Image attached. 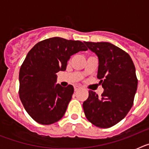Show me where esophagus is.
<instances>
[{"mask_svg": "<svg viewBox=\"0 0 149 149\" xmlns=\"http://www.w3.org/2000/svg\"><path fill=\"white\" fill-rule=\"evenodd\" d=\"M74 91H75V92H77V91L80 90V89H81V87L79 86H74Z\"/></svg>", "mask_w": 149, "mask_h": 149, "instance_id": "34e87169", "label": "esophagus"}]
</instances>
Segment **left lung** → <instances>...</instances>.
Segmentation results:
<instances>
[{
	"label": "left lung",
	"instance_id": "8db88e82",
	"mask_svg": "<svg viewBox=\"0 0 149 149\" xmlns=\"http://www.w3.org/2000/svg\"><path fill=\"white\" fill-rule=\"evenodd\" d=\"M85 44L98 57L97 77L104 93L98 97L89 91L83 104L84 113L94 125L107 128L122 120L132 107L138 84L136 69L128 54L111 43Z\"/></svg>",
	"mask_w": 149,
	"mask_h": 149
}]
</instances>
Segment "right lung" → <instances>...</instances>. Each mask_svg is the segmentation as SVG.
I'll use <instances>...</instances> for the list:
<instances>
[{"instance_id":"obj_1","label":"right lung","mask_w":149,"mask_h":149,"mask_svg":"<svg viewBox=\"0 0 149 149\" xmlns=\"http://www.w3.org/2000/svg\"><path fill=\"white\" fill-rule=\"evenodd\" d=\"M84 43L50 38L36 44L27 54L19 72L18 93L27 113L38 123L51 125L65 114L74 87L55 84L56 74L66 69L72 55L88 49Z\"/></svg>"}]
</instances>
